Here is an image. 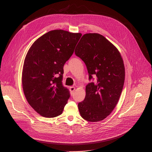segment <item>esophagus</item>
I'll use <instances>...</instances> for the list:
<instances>
[{"mask_svg":"<svg viewBox=\"0 0 152 152\" xmlns=\"http://www.w3.org/2000/svg\"><path fill=\"white\" fill-rule=\"evenodd\" d=\"M70 90L71 92H73L75 90V86H70Z\"/></svg>","mask_w":152,"mask_h":152,"instance_id":"esophagus-1","label":"esophagus"}]
</instances>
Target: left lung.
I'll list each match as a JSON object with an SVG mask.
<instances>
[{"instance_id":"left-lung-1","label":"left lung","mask_w":152,"mask_h":152,"mask_svg":"<svg viewBox=\"0 0 152 152\" xmlns=\"http://www.w3.org/2000/svg\"><path fill=\"white\" fill-rule=\"evenodd\" d=\"M85 64L89 74L97 82L86 86V96L78 103L81 117L96 122L109 115L117 105L123 90L125 70L123 60L116 47L97 33L84 34L75 50Z\"/></svg>"}]
</instances>
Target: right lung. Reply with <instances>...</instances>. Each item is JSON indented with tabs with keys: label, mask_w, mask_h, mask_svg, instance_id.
<instances>
[{
	"label": "right lung",
	"mask_w": 152,
	"mask_h": 152,
	"mask_svg": "<svg viewBox=\"0 0 152 152\" xmlns=\"http://www.w3.org/2000/svg\"><path fill=\"white\" fill-rule=\"evenodd\" d=\"M81 36L51 31L38 38L26 54L21 78L23 92L28 103L42 117L61 115L67 103L70 93L62 83L63 67Z\"/></svg>",
	"instance_id": "1"
}]
</instances>
